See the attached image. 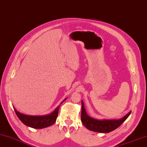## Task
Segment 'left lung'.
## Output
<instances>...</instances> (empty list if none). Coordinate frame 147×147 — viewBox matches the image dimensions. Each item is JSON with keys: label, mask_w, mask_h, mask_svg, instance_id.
<instances>
[{"label": "left lung", "mask_w": 147, "mask_h": 147, "mask_svg": "<svg viewBox=\"0 0 147 147\" xmlns=\"http://www.w3.org/2000/svg\"><path fill=\"white\" fill-rule=\"evenodd\" d=\"M131 111L127 113L124 117L118 120H98L89 117L86 113L84 102L82 101L81 121L84 125L89 130L98 133H107L115 130L119 127L127 119Z\"/></svg>", "instance_id": "8db88e82"}]
</instances>
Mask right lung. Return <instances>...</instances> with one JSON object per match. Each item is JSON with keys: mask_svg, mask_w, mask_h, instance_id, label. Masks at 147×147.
<instances>
[{"mask_svg": "<svg viewBox=\"0 0 147 147\" xmlns=\"http://www.w3.org/2000/svg\"><path fill=\"white\" fill-rule=\"evenodd\" d=\"M66 100L62 101L61 104L59 105L58 107L56 108V109L54 111L51 113L50 114L45 115H40V116H33V115H27L21 113L20 112H18L17 110L14 109V110L16 114L17 115L18 117L22 121L24 124H25L27 126H29L32 128L35 129H42L47 127L51 126L56 121L57 117L58 115V111L59 107L61 103Z\"/></svg>", "mask_w": 147, "mask_h": 147, "instance_id": "right-lung-1", "label": "right lung"}]
</instances>
